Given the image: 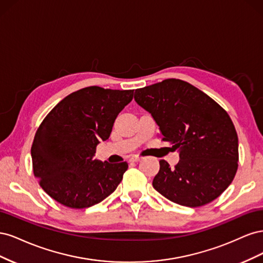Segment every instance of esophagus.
Listing matches in <instances>:
<instances>
[{
    "label": "esophagus",
    "instance_id": "esophagus-1",
    "mask_svg": "<svg viewBox=\"0 0 263 263\" xmlns=\"http://www.w3.org/2000/svg\"><path fill=\"white\" fill-rule=\"evenodd\" d=\"M141 160V157H138V156H133L129 158V161L130 162H138Z\"/></svg>",
    "mask_w": 263,
    "mask_h": 263
}]
</instances>
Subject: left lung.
<instances>
[{
    "label": "left lung",
    "instance_id": "1",
    "mask_svg": "<svg viewBox=\"0 0 263 263\" xmlns=\"http://www.w3.org/2000/svg\"><path fill=\"white\" fill-rule=\"evenodd\" d=\"M135 101L154 117L163 141L178 150L170 168L160 160L154 187L171 202L198 208L217 198L238 169V136L226 110L208 94L179 79L141 87Z\"/></svg>",
    "mask_w": 263,
    "mask_h": 263
}]
</instances>
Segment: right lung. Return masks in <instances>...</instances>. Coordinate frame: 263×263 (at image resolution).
<instances>
[{
	"instance_id": "1",
	"label": "right lung",
	"mask_w": 263,
	"mask_h": 263,
	"mask_svg": "<svg viewBox=\"0 0 263 263\" xmlns=\"http://www.w3.org/2000/svg\"><path fill=\"white\" fill-rule=\"evenodd\" d=\"M133 97L134 90L87 86L69 94L44 118L30 153L39 185L54 201L70 209H86L116 190L128 164L93 157Z\"/></svg>"
}]
</instances>
